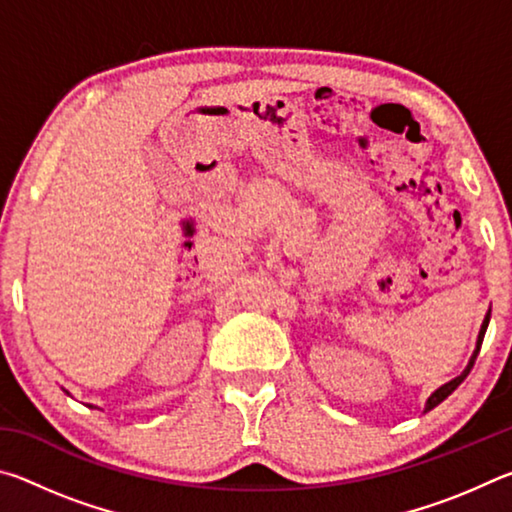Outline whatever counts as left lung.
<instances>
[{
	"mask_svg": "<svg viewBox=\"0 0 512 512\" xmlns=\"http://www.w3.org/2000/svg\"><path fill=\"white\" fill-rule=\"evenodd\" d=\"M488 323H490V311H488V314H485V318H483V325H481L479 339H476V348H474V354H472V357H470V363H467V366H465V370L461 372V375H458V377H454L452 381H447V384H445V386H440V388H438V391H433V393H431V397H429V400H427V404H424V413H427V411H431V409H436V406H438L440 402H443V400H447V397H449V395H452V393L456 391V388L463 384V381H465V377H467V375H470V370H472V366H474V361H476V357H479V350H481V343H483L485 329H488Z\"/></svg>",
	"mask_w": 512,
	"mask_h": 512,
	"instance_id": "obj_1",
	"label": "left lung"
}]
</instances>
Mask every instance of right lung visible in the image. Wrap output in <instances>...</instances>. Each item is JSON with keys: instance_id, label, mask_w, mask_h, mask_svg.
Segmentation results:
<instances>
[{"instance_id": "obj_1", "label": "right lung", "mask_w": 512, "mask_h": 512, "mask_svg": "<svg viewBox=\"0 0 512 512\" xmlns=\"http://www.w3.org/2000/svg\"><path fill=\"white\" fill-rule=\"evenodd\" d=\"M88 406H90V404H88Z\"/></svg>"}]
</instances>
